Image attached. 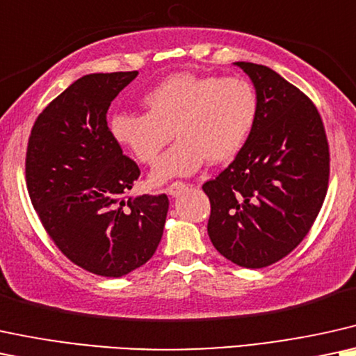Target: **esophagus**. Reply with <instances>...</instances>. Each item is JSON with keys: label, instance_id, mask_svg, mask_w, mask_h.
<instances>
[{"label": "esophagus", "instance_id": "1", "mask_svg": "<svg viewBox=\"0 0 356 356\" xmlns=\"http://www.w3.org/2000/svg\"><path fill=\"white\" fill-rule=\"evenodd\" d=\"M186 188H187V184H186V182H182V181H175V182L170 184V186H169L168 188H165V191H168L169 195L177 197L179 193L186 191Z\"/></svg>", "mask_w": 356, "mask_h": 356}]
</instances>
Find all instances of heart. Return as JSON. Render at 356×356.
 Segmentation results:
<instances>
[{
  "mask_svg": "<svg viewBox=\"0 0 356 356\" xmlns=\"http://www.w3.org/2000/svg\"><path fill=\"white\" fill-rule=\"evenodd\" d=\"M146 113H116L110 133L143 164H154L172 133L178 143L154 165L151 181L164 184L209 164L235 159L253 131L258 95L243 77L177 72L143 98Z\"/></svg>",
  "mask_w": 356,
  "mask_h": 356,
  "instance_id": "obj_1",
  "label": "heart"
}]
</instances>
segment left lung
I'll return each instance as SVG.
<instances>
[{"instance_id": "8db88e82", "label": "left lung", "mask_w": 356, "mask_h": 356, "mask_svg": "<svg viewBox=\"0 0 356 356\" xmlns=\"http://www.w3.org/2000/svg\"><path fill=\"white\" fill-rule=\"evenodd\" d=\"M253 80L258 116L233 163L202 188L220 254L266 268L307 236L328 188L330 151L317 106L266 65L236 62Z\"/></svg>"}]
</instances>
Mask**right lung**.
Here are the masks:
<instances>
[{"mask_svg":"<svg viewBox=\"0 0 356 356\" xmlns=\"http://www.w3.org/2000/svg\"><path fill=\"white\" fill-rule=\"evenodd\" d=\"M138 72L90 74L44 108L31 129L26 184L44 230L72 263L120 277L149 261L169 199L129 197L138 164L111 136L106 113Z\"/></svg>","mask_w":356,"mask_h":356,"instance_id":"add662e5","label":"right lung"}]
</instances>
